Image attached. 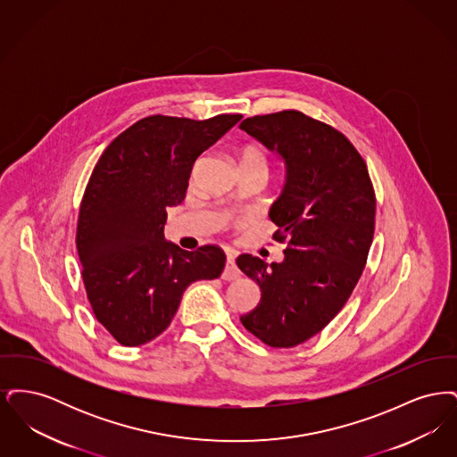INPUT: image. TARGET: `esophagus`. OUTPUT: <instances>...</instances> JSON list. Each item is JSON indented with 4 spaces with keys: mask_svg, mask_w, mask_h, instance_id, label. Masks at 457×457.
Listing matches in <instances>:
<instances>
[{
    "mask_svg": "<svg viewBox=\"0 0 457 457\" xmlns=\"http://www.w3.org/2000/svg\"><path fill=\"white\" fill-rule=\"evenodd\" d=\"M239 278V269L235 263V255L233 253H228L226 257V265H224V270H222V279L224 281H235Z\"/></svg>",
    "mask_w": 457,
    "mask_h": 457,
    "instance_id": "esophagus-1",
    "label": "esophagus"
}]
</instances>
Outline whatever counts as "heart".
I'll list each match as a JSON object with an SVG mask.
<instances>
[{"instance_id":"b5f03b06","label":"heart","mask_w":457,"mask_h":457,"mask_svg":"<svg viewBox=\"0 0 457 457\" xmlns=\"http://www.w3.org/2000/svg\"><path fill=\"white\" fill-rule=\"evenodd\" d=\"M243 162L257 164V166H262V168L267 170V157H265V154L262 153L261 149H255V147H250V149H246V151L243 153L241 164H243Z\"/></svg>"}]
</instances>
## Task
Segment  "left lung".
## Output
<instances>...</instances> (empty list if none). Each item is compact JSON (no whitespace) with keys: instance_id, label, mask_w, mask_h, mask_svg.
Segmentation results:
<instances>
[{"instance_id":"left-lung-1","label":"left lung","mask_w":457,"mask_h":457,"mask_svg":"<svg viewBox=\"0 0 457 457\" xmlns=\"http://www.w3.org/2000/svg\"><path fill=\"white\" fill-rule=\"evenodd\" d=\"M239 129L279 154L283 192L269 209L283 262L237 259L261 286L241 324L272 348H293L341 312L358 283L375 229V194L363 157L341 131L300 111L253 116Z\"/></svg>"}]
</instances>
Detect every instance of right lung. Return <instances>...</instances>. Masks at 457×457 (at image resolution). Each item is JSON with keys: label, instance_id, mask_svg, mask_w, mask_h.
Listing matches in <instances>:
<instances>
[{"label": "right lung", "instance_id": "1", "mask_svg": "<svg viewBox=\"0 0 457 457\" xmlns=\"http://www.w3.org/2000/svg\"><path fill=\"white\" fill-rule=\"evenodd\" d=\"M241 118L147 116L99 157L80 204L77 250L94 315L120 345L155 339L190 284L220 276L219 246L181 250L164 239V224L168 207L187 195L196 157Z\"/></svg>", "mask_w": 457, "mask_h": 457}]
</instances>
